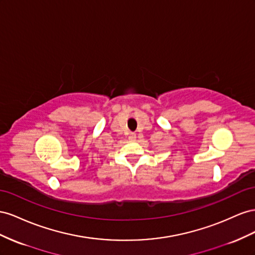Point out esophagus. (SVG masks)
<instances>
[{
  "label": "esophagus",
  "mask_w": 255,
  "mask_h": 255,
  "mask_svg": "<svg viewBox=\"0 0 255 255\" xmlns=\"http://www.w3.org/2000/svg\"><path fill=\"white\" fill-rule=\"evenodd\" d=\"M135 139H136V135H135V133H134V132H130V133H129V140L134 141Z\"/></svg>",
  "instance_id": "obj_1"
}]
</instances>
